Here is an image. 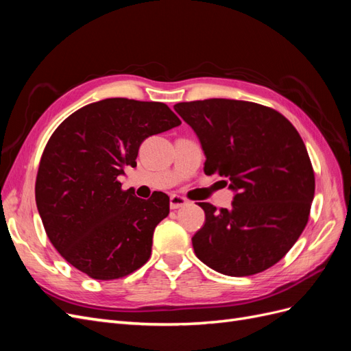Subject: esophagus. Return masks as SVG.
<instances>
[{
  "instance_id": "34e87169",
  "label": "esophagus",
  "mask_w": 351,
  "mask_h": 351,
  "mask_svg": "<svg viewBox=\"0 0 351 351\" xmlns=\"http://www.w3.org/2000/svg\"><path fill=\"white\" fill-rule=\"evenodd\" d=\"M187 204H189V200L182 197V196H178V195L169 196V208H171V209H178V208H182Z\"/></svg>"
}]
</instances>
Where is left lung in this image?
I'll use <instances>...</instances> for the list:
<instances>
[{"instance_id": "obj_1", "label": "left lung", "mask_w": 351, "mask_h": 351, "mask_svg": "<svg viewBox=\"0 0 351 351\" xmlns=\"http://www.w3.org/2000/svg\"><path fill=\"white\" fill-rule=\"evenodd\" d=\"M205 152V174L227 177L231 208L206 202L192 237L196 256L214 271L246 277L285 256L309 219L315 174L302 137L284 115L234 99L180 102Z\"/></svg>"}]
</instances>
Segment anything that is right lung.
Segmentation results:
<instances>
[{"label":"right lung","mask_w":351,"mask_h":351,"mask_svg":"<svg viewBox=\"0 0 351 351\" xmlns=\"http://www.w3.org/2000/svg\"><path fill=\"white\" fill-rule=\"evenodd\" d=\"M182 124L162 102L110 98L86 105L51 136L38 169L36 206L47 236L74 268L115 280L151 256L155 227L169 214L159 192L141 199L121 190L142 142Z\"/></svg>","instance_id":"right-lung-1"}]
</instances>
